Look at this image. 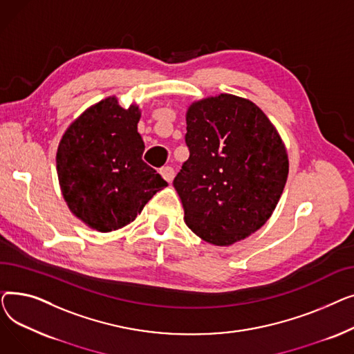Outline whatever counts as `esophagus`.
<instances>
[{"label":"esophagus","mask_w":354,"mask_h":354,"mask_svg":"<svg viewBox=\"0 0 354 354\" xmlns=\"http://www.w3.org/2000/svg\"><path fill=\"white\" fill-rule=\"evenodd\" d=\"M159 172H160L162 178L166 182H172L174 178H175V171H174V167H171V166H163Z\"/></svg>","instance_id":"esophagus-1"}]
</instances>
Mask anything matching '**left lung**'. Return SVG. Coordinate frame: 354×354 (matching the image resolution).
I'll use <instances>...</instances> for the list:
<instances>
[{
	"mask_svg": "<svg viewBox=\"0 0 354 354\" xmlns=\"http://www.w3.org/2000/svg\"><path fill=\"white\" fill-rule=\"evenodd\" d=\"M189 158L174 179L187 225L227 247L261 228L288 176V156L275 126L248 99L221 93L187 111Z\"/></svg>",
	"mask_w": 354,
	"mask_h": 354,
	"instance_id": "8db88e82",
	"label": "left lung"
}]
</instances>
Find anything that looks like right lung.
I'll return each instance as SVG.
<instances>
[{"mask_svg": "<svg viewBox=\"0 0 354 354\" xmlns=\"http://www.w3.org/2000/svg\"><path fill=\"white\" fill-rule=\"evenodd\" d=\"M140 109H123L115 96L90 106L64 132L55 163L70 211L100 232L135 221L156 192L167 187L142 160Z\"/></svg>", "mask_w": 354, "mask_h": 354, "instance_id": "right-lung-1", "label": "right lung"}]
</instances>
